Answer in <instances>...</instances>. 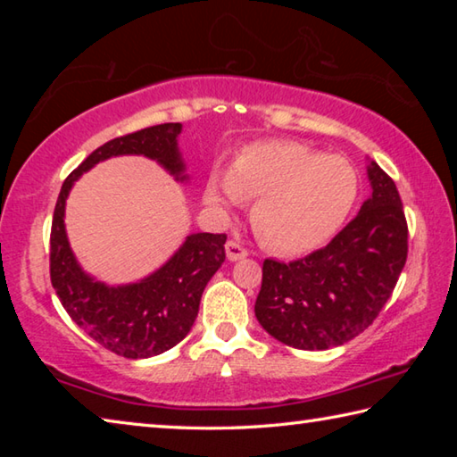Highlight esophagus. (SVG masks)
Here are the masks:
<instances>
[{
    "label": "esophagus",
    "instance_id": "obj_1",
    "mask_svg": "<svg viewBox=\"0 0 457 457\" xmlns=\"http://www.w3.org/2000/svg\"><path fill=\"white\" fill-rule=\"evenodd\" d=\"M226 256H228V260L229 262H237V260H244L245 256H247V250L245 247L239 244V242H234V239H231V242H228L226 244Z\"/></svg>",
    "mask_w": 457,
    "mask_h": 457
}]
</instances>
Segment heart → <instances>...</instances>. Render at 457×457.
I'll list each match as a JSON object with an SVG mask.
<instances>
[{
    "label": "heart",
    "instance_id": "b5f03b06",
    "mask_svg": "<svg viewBox=\"0 0 457 457\" xmlns=\"http://www.w3.org/2000/svg\"><path fill=\"white\" fill-rule=\"evenodd\" d=\"M359 191V173L346 159L294 141H262L236 154L229 175L213 169L205 204L226 210L256 197L252 221L260 237L276 252L303 256L338 234Z\"/></svg>",
    "mask_w": 457,
    "mask_h": 457
}]
</instances>
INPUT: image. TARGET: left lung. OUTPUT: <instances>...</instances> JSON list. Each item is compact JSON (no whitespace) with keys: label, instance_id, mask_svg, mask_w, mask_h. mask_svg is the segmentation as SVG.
I'll return each mask as SVG.
<instances>
[{"label":"left lung","instance_id":"obj_1","mask_svg":"<svg viewBox=\"0 0 457 457\" xmlns=\"http://www.w3.org/2000/svg\"><path fill=\"white\" fill-rule=\"evenodd\" d=\"M370 195L328 245L303 260H266L256 319L270 337L303 351L349 343L373 324L407 260V221L399 191L367 159Z\"/></svg>","mask_w":457,"mask_h":457}]
</instances>
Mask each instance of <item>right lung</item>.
Listing matches in <instances>:
<instances>
[{"label":"right lung","instance_id":"1","mask_svg":"<svg viewBox=\"0 0 457 457\" xmlns=\"http://www.w3.org/2000/svg\"><path fill=\"white\" fill-rule=\"evenodd\" d=\"M181 122L149 127L98 146L60 189L50 234V278L71 319L104 349L127 359H149L173 349L197 319L201 294L226 260V234H189L163 266L129 284H106L76 260L66 234V201L74 183L92 167L122 154L161 165L179 183H189L179 149Z\"/></svg>","mask_w":457,"mask_h":457}]
</instances>
